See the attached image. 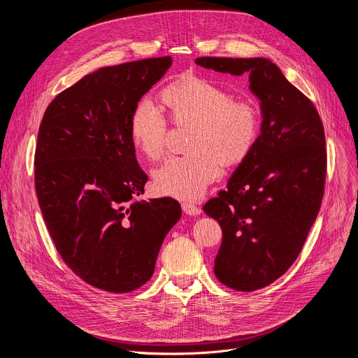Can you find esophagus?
Here are the masks:
<instances>
[{
    "mask_svg": "<svg viewBox=\"0 0 358 358\" xmlns=\"http://www.w3.org/2000/svg\"><path fill=\"white\" fill-rule=\"evenodd\" d=\"M182 211L187 214V215H199L202 213V210L195 206V203H191V202H182Z\"/></svg>",
    "mask_w": 358,
    "mask_h": 358,
    "instance_id": "34e87169",
    "label": "esophagus"
}]
</instances>
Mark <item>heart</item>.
<instances>
[{"label": "heart", "mask_w": 358, "mask_h": 358, "mask_svg": "<svg viewBox=\"0 0 358 358\" xmlns=\"http://www.w3.org/2000/svg\"><path fill=\"white\" fill-rule=\"evenodd\" d=\"M163 103L177 126H192L188 150L155 171L156 189L167 196L195 201L222 174V166L241 164L258 140L261 119L253 105L236 101L224 86L202 78L178 80L164 89ZM169 123L144 99L130 116L131 144L148 160H160L167 147Z\"/></svg>", "instance_id": "b5f03b06"}]
</instances>
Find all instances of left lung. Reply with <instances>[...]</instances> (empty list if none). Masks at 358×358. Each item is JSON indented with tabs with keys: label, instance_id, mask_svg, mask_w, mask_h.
Segmentation results:
<instances>
[{
	"label": "left lung",
	"instance_id": "left-lung-1",
	"mask_svg": "<svg viewBox=\"0 0 358 358\" xmlns=\"http://www.w3.org/2000/svg\"><path fill=\"white\" fill-rule=\"evenodd\" d=\"M196 65L249 75L261 101V133L227 189L202 207L222 228L214 272L225 286L252 292L279 279L296 261L324 192V129L312 101L266 58H211Z\"/></svg>",
	"mask_w": 358,
	"mask_h": 358
}]
</instances>
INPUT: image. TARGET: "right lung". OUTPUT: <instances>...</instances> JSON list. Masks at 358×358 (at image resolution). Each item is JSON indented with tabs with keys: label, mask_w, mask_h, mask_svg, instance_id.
<instances>
[{
	"label": "right lung",
	"mask_w": 358,
	"mask_h": 358,
	"mask_svg": "<svg viewBox=\"0 0 358 358\" xmlns=\"http://www.w3.org/2000/svg\"><path fill=\"white\" fill-rule=\"evenodd\" d=\"M171 62L100 68L50 101L39 126L35 189L46 228L72 272L101 290L143 286L181 218L170 196L137 199L147 174L130 140L134 106Z\"/></svg>",
	"instance_id": "add662e5"
}]
</instances>
